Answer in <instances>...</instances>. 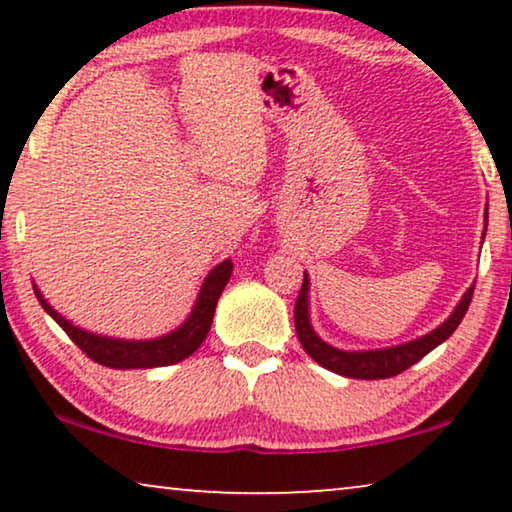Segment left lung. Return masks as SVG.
Returning a JSON list of instances; mask_svg holds the SVG:
<instances>
[{
	"instance_id": "left-lung-1",
	"label": "left lung",
	"mask_w": 512,
	"mask_h": 512,
	"mask_svg": "<svg viewBox=\"0 0 512 512\" xmlns=\"http://www.w3.org/2000/svg\"><path fill=\"white\" fill-rule=\"evenodd\" d=\"M485 233H487V209H485ZM485 233H482V240H485ZM475 284L466 289L464 296L454 307L450 317H447L443 324L433 328L422 338L401 342V345L394 347H382V349H338L328 345L326 340H321L317 331H314L312 319H310V277L303 279V289H300V296L296 300V333L300 345L307 354L312 356L319 366H324L331 373H338L342 377H352V380H384V377H394L403 370H408L412 363L424 359L426 354L433 352L438 345L450 338V335L457 331V326L464 319V314L471 305Z\"/></svg>"
}]
</instances>
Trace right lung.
I'll return each mask as SVG.
<instances>
[{"label":"right lung","mask_w":512,"mask_h":512,"mask_svg":"<svg viewBox=\"0 0 512 512\" xmlns=\"http://www.w3.org/2000/svg\"><path fill=\"white\" fill-rule=\"evenodd\" d=\"M233 275V263L230 258L214 265L205 277V282L200 286L198 298L188 317L174 328V331L158 335V338L149 340H125V338H111V335L90 333L86 328L74 326L72 321L62 317L55 307L44 298V293L39 291L37 284L34 286V296L44 307V312L79 345L86 356L102 363L107 368L118 370H132V368H160V366H172L191 356L195 349L202 345V340L207 338L209 326H212L216 303H219L223 289H226L228 279Z\"/></svg>","instance_id":"right-lung-1"}]
</instances>
